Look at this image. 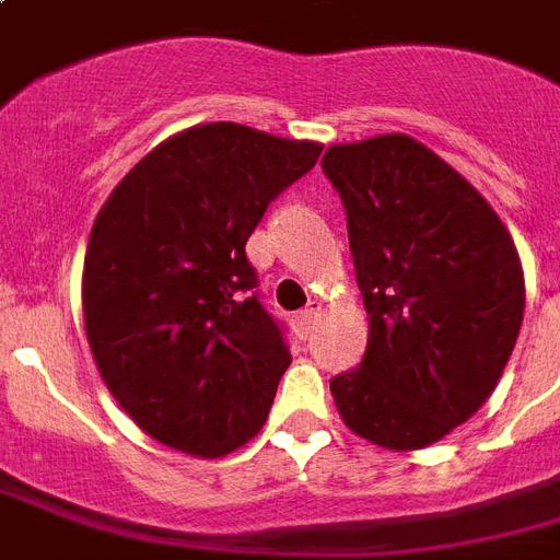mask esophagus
Returning a JSON list of instances; mask_svg holds the SVG:
<instances>
[{"instance_id": "34e87169", "label": "esophagus", "mask_w": 560, "mask_h": 560, "mask_svg": "<svg viewBox=\"0 0 560 560\" xmlns=\"http://www.w3.org/2000/svg\"><path fill=\"white\" fill-rule=\"evenodd\" d=\"M316 316H319V307H316V305L302 307V311L293 316V325H296V334L302 337V340H307V337H311V331H314Z\"/></svg>"}]
</instances>
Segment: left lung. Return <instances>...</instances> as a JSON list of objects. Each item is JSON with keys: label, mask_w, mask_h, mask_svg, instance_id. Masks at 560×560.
Masks as SVG:
<instances>
[{"label": "left lung", "mask_w": 560, "mask_h": 560, "mask_svg": "<svg viewBox=\"0 0 560 560\" xmlns=\"http://www.w3.org/2000/svg\"><path fill=\"white\" fill-rule=\"evenodd\" d=\"M349 220L369 346L331 381L342 421L389 451L465 424L494 392L521 334L514 241L486 197L404 133L323 156Z\"/></svg>", "instance_id": "8db88e82"}]
</instances>
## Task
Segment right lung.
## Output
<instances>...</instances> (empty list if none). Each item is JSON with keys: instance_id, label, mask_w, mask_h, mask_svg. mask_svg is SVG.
Here are the masks:
<instances>
[{"instance_id": "1", "label": "right lung", "mask_w": 560, "mask_h": 560, "mask_svg": "<svg viewBox=\"0 0 560 560\" xmlns=\"http://www.w3.org/2000/svg\"><path fill=\"white\" fill-rule=\"evenodd\" d=\"M323 144L235 121L171 136L104 202L83 258L98 372L156 442L223 456L267 421L290 366L246 241Z\"/></svg>"}]
</instances>
